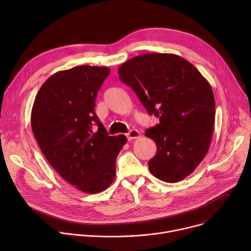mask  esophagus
Listing matches in <instances>:
<instances>
[{"instance_id":"34e87169","label":"esophagus","mask_w":251,"mask_h":251,"mask_svg":"<svg viewBox=\"0 0 251 251\" xmlns=\"http://www.w3.org/2000/svg\"><path fill=\"white\" fill-rule=\"evenodd\" d=\"M140 136V132L138 131V130H136V129H132V130H130L127 134H126V137H127V139L130 141V140H133V139H136V138H138Z\"/></svg>"}]
</instances>
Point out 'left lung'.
Listing matches in <instances>:
<instances>
[{
  "mask_svg": "<svg viewBox=\"0 0 251 251\" xmlns=\"http://www.w3.org/2000/svg\"><path fill=\"white\" fill-rule=\"evenodd\" d=\"M119 78L160 123L145 135L157 145L149 170L159 180L180 182L205 157L213 131L212 89L188 60L172 53H145L124 62Z\"/></svg>",
  "mask_w": 251,
  "mask_h": 251,
  "instance_id": "left-lung-1",
  "label": "left lung"
}]
</instances>
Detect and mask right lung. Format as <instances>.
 I'll return each instance as SVG.
<instances>
[{"label":"right lung","instance_id":"obj_1","mask_svg":"<svg viewBox=\"0 0 251 251\" xmlns=\"http://www.w3.org/2000/svg\"><path fill=\"white\" fill-rule=\"evenodd\" d=\"M109 74V68L90 65L58 71L43 84L31 109V129L43 154L66 182L87 194L112 184L127 141L124 135L109 136L94 111Z\"/></svg>","mask_w":251,"mask_h":251}]
</instances>
